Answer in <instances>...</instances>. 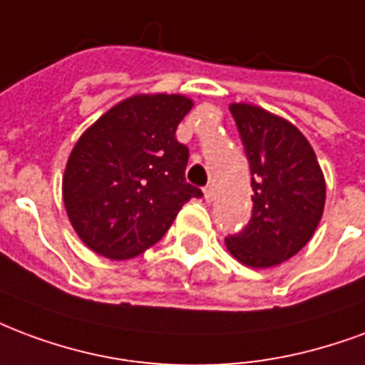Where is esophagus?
Masks as SVG:
<instances>
[{"label":"esophagus","instance_id":"obj_1","mask_svg":"<svg viewBox=\"0 0 365 365\" xmlns=\"http://www.w3.org/2000/svg\"><path fill=\"white\" fill-rule=\"evenodd\" d=\"M203 195H205V201H207V203H210V201H212L215 193H212V190H210V185H207V187H205Z\"/></svg>","mask_w":365,"mask_h":365}]
</instances>
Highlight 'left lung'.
Listing matches in <instances>:
<instances>
[{
	"mask_svg": "<svg viewBox=\"0 0 365 365\" xmlns=\"http://www.w3.org/2000/svg\"><path fill=\"white\" fill-rule=\"evenodd\" d=\"M250 160L253 210L226 237L232 255L253 269L294 257L312 240L325 209V178L312 145L290 121L251 104H230Z\"/></svg>",
	"mask_w": 365,
	"mask_h": 365,
	"instance_id": "8db88e82",
	"label": "left lung"
}]
</instances>
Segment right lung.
I'll list each match as a JSON object with an SVG mask.
<instances>
[{"instance_id": "1", "label": "right lung", "mask_w": 365, "mask_h": 365, "mask_svg": "<svg viewBox=\"0 0 365 365\" xmlns=\"http://www.w3.org/2000/svg\"><path fill=\"white\" fill-rule=\"evenodd\" d=\"M193 108L182 94H135L100 115L75 143L63 203L83 244L108 259H131L160 240L191 197L190 148L175 129Z\"/></svg>"}]
</instances>
